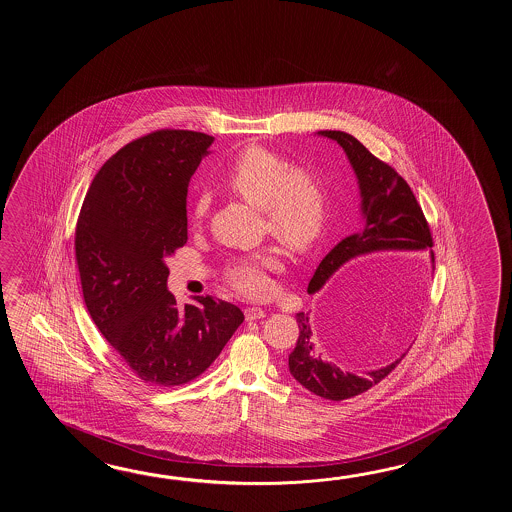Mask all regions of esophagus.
Masks as SVG:
<instances>
[{
	"label": "esophagus",
	"instance_id": "obj_1",
	"mask_svg": "<svg viewBox=\"0 0 512 512\" xmlns=\"http://www.w3.org/2000/svg\"><path fill=\"white\" fill-rule=\"evenodd\" d=\"M263 316H265V311L261 307H247L245 309V318L247 320H260Z\"/></svg>",
	"mask_w": 512,
	"mask_h": 512
}]
</instances>
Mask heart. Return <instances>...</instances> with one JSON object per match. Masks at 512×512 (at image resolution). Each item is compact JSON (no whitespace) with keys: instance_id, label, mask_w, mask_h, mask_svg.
Returning a JSON list of instances; mask_svg holds the SVG:
<instances>
[{"instance_id":"b5f03b06","label":"heart","mask_w":512,"mask_h":512,"mask_svg":"<svg viewBox=\"0 0 512 512\" xmlns=\"http://www.w3.org/2000/svg\"><path fill=\"white\" fill-rule=\"evenodd\" d=\"M227 188L252 207L261 208L267 230L293 251H309L322 236L327 219V196L320 177L289 163L285 157L261 146L238 155L227 174ZM208 196L194 205L192 218L207 216ZM276 252H252L229 265V282L241 293L263 296L271 291L267 272L276 269Z\"/></svg>"}]
</instances>
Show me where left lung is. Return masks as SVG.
<instances>
[{"label": "left lung", "mask_w": 512, "mask_h": 512, "mask_svg": "<svg viewBox=\"0 0 512 512\" xmlns=\"http://www.w3.org/2000/svg\"><path fill=\"white\" fill-rule=\"evenodd\" d=\"M318 137L337 142L348 157L357 177L360 196V229L340 241L320 261L307 293L315 294L349 261L377 252H428L434 272L432 236L423 210L412 188L392 166L373 157L368 148L346 131H316ZM300 337L289 355V371L309 392L329 401H342L370 390L404 359L408 348L393 355L390 362L373 370H344L326 359L316 342L311 313H296Z\"/></svg>", "instance_id": "1"}]
</instances>
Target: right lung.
Returning <instances> with one entry per match:
<instances>
[{"mask_svg": "<svg viewBox=\"0 0 512 512\" xmlns=\"http://www.w3.org/2000/svg\"><path fill=\"white\" fill-rule=\"evenodd\" d=\"M212 137L153 131L98 170L77 225L87 311L131 371L152 386H179L218 359L245 316L212 296L177 307L166 260L188 240L190 177Z\"/></svg>", "mask_w": 512, "mask_h": 512, "instance_id": "obj_1", "label": "right lung"}]
</instances>
